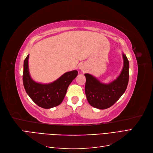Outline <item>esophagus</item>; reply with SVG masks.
Segmentation results:
<instances>
[{
	"label": "esophagus",
	"instance_id": "obj_1",
	"mask_svg": "<svg viewBox=\"0 0 153 153\" xmlns=\"http://www.w3.org/2000/svg\"><path fill=\"white\" fill-rule=\"evenodd\" d=\"M79 69L81 71H84V70H85V65H84V64H81L79 65Z\"/></svg>",
	"mask_w": 153,
	"mask_h": 153
}]
</instances>
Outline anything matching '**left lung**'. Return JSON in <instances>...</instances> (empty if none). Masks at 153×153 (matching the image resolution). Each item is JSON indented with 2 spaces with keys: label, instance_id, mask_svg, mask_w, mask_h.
Masks as SVG:
<instances>
[{
  "label": "left lung",
  "instance_id": "1",
  "mask_svg": "<svg viewBox=\"0 0 153 153\" xmlns=\"http://www.w3.org/2000/svg\"><path fill=\"white\" fill-rule=\"evenodd\" d=\"M123 67L120 75L115 80L108 84L99 81L89 74H85L86 81L85 93L91 106L104 110L114 105L127 89L129 79V62L126 55L123 53Z\"/></svg>",
  "mask_w": 153,
  "mask_h": 153
}]
</instances>
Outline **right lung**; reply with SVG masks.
Returning a JSON list of instances; mask_svg holds the SVG:
<instances>
[{
	"label": "right lung",
	"instance_id": "right-lung-1",
	"mask_svg": "<svg viewBox=\"0 0 153 153\" xmlns=\"http://www.w3.org/2000/svg\"><path fill=\"white\" fill-rule=\"evenodd\" d=\"M28 59L29 55L24 61L22 75L26 92L34 102L43 108L49 109L59 105L65 97L69 84L77 76V71L74 70L65 72L58 79L49 84L38 83L30 76Z\"/></svg>",
	"mask_w": 153,
	"mask_h": 153
}]
</instances>
